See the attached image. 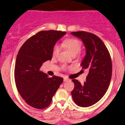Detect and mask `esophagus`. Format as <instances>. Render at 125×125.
<instances>
[{
    "label": "esophagus",
    "instance_id": "obj_1",
    "mask_svg": "<svg viewBox=\"0 0 125 125\" xmlns=\"http://www.w3.org/2000/svg\"><path fill=\"white\" fill-rule=\"evenodd\" d=\"M69 79H68V78H63V82H67V81H69Z\"/></svg>",
    "mask_w": 125,
    "mask_h": 125
}]
</instances>
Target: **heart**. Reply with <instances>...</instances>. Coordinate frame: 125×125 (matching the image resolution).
Masks as SVG:
<instances>
[{"instance_id":"b5f03b06","label":"heart","mask_w":125,"mask_h":125,"mask_svg":"<svg viewBox=\"0 0 125 125\" xmlns=\"http://www.w3.org/2000/svg\"><path fill=\"white\" fill-rule=\"evenodd\" d=\"M64 45L67 49H68L69 52L71 53V54L77 55L80 52L82 48L81 42L79 40L76 39H67L64 42ZM59 52H60V48L58 45H56L54 47L52 51V56L54 58L58 56Z\"/></svg>"}]
</instances>
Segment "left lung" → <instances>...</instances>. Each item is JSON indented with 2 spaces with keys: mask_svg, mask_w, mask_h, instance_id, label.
<instances>
[{
  "mask_svg": "<svg viewBox=\"0 0 125 125\" xmlns=\"http://www.w3.org/2000/svg\"><path fill=\"white\" fill-rule=\"evenodd\" d=\"M71 34L82 40L85 55L80 65L82 69L88 71L83 83L75 79L72 80L74 87L71 95L78 106H90L101 100L109 87L112 73L110 56L103 41L95 34L83 31Z\"/></svg>",
  "mask_w": 125,
  "mask_h": 125,
  "instance_id": "left-lung-1",
  "label": "left lung"
}]
</instances>
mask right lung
<instances>
[{"instance_id":"obj_1","label":"right lung","mask_w":125,"mask_h":125,"mask_svg":"<svg viewBox=\"0 0 125 125\" xmlns=\"http://www.w3.org/2000/svg\"><path fill=\"white\" fill-rule=\"evenodd\" d=\"M65 32L42 31L21 47L15 66V80L19 93L28 105L37 109L47 108L63 82V78L40 71L45 62L51 60L55 44Z\"/></svg>"}]
</instances>
